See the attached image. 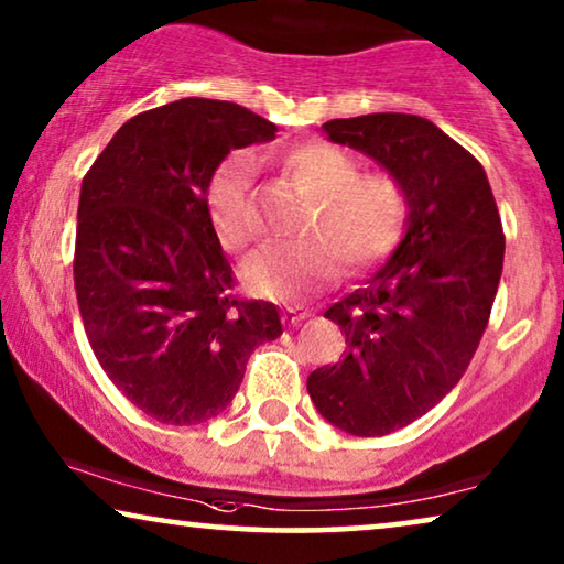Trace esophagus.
<instances>
[{
	"mask_svg": "<svg viewBox=\"0 0 564 564\" xmlns=\"http://www.w3.org/2000/svg\"><path fill=\"white\" fill-rule=\"evenodd\" d=\"M307 315H311V311H307L305 305H290V307H284V311H282V318H284V323H288V326H297V323L305 321Z\"/></svg>",
	"mask_w": 564,
	"mask_h": 564,
	"instance_id": "1",
	"label": "esophagus"
}]
</instances>
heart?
I'll return each instance as SVG.
<instances>
[{
    "mask_svg": "<svg viewBox=\"0 0 564 564\" xmlns=\"http://www.w3.org/2000/svg\"><path fill=\"white\" fill-rule=\"evenodd\" d=\"M282 166L313 192L303 223L311 236L253 253L243 267V282L251 292L292 303L334 282L344 261L361 272L395 249L411 213L408 189L395 174L361 172L357 156L326 141L295 145L282 156ZM253 176V153L234 151L207 180V215L230 251H243L257 238Z\"/></svg>",
    "mask_w": 564,
    "mask_h": 564,
    "instance_id": "obj_1",
    "label": "heart"
}]
</instances>
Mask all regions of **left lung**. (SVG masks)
I'll return each instance as SVG.
<instances>
[{
  "label": "left lung",
  "mask_w": 564,
  "mask_h": 564,
  "mask_svg": "<svg viewBox=\"0 0 564 564\" xmlns=\"http://www.w3.org/2000/svg\"><path fill=\"white\" fill-rule=\"evenodd\" d=\"M408 189L405 236L392 257L326 311L344 359L307 377L315 408L354 436H384L429 413L465 375L490 321L506 236L485 169L419 115L323 122Z\"/></svg>",
  "instance_id": "left-lung-1"
}]
</instances>
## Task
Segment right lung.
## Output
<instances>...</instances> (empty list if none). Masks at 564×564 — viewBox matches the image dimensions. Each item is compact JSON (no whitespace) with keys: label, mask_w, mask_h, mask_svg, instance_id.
<instances>
[{"label":"right lung","mask_w":564,"mask_h":564,"mask_svg":"<svg viewBox=\"0 0 564 564\" xmlns=\"http://www.w3.org/2000/svg\"><path fill=\"white\" fill-rule=\"evenodd\" d=\"M269 122L220 99H176L130 118L82 182L74 290L99 367L172 426L218 415L280 311L236 295L205 205L215 166L272 141Z\"/></svg>","instance_id":"obj_1"}]
</instances>
